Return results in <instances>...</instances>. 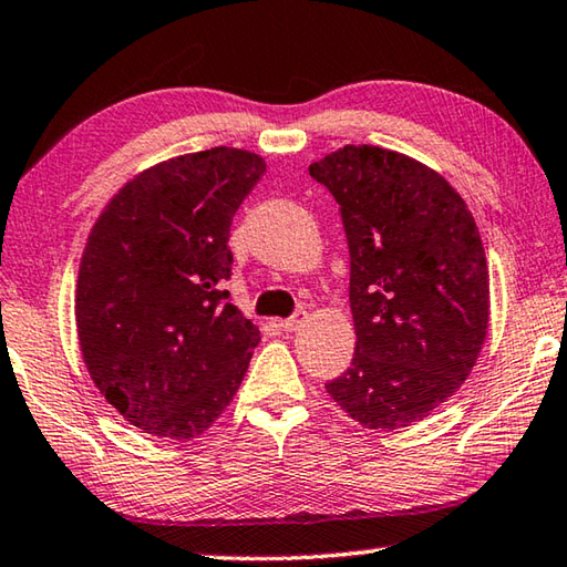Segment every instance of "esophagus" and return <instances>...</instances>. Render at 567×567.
I'll use <instances>...</instances> for the list:
<instances>
[{
	"mask_svg": "<svg viewBox=\"0 0 567 567\" xmlns=\"http://www.w3.org/2000/svg\"><path fill=\"white\" fill-rule=\"evenodd\" d=\"M306 323V311H299V313H293L291 319H284V321H278V326H281L284 331H299L301 326Z\"/></svg>",
	"mask_w": 567,
	"mask_h": 567,
	"instance_id": "1",
	"label": "esophagus"
}]
</instances>
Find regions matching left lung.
Masks as SVG:
<instances>
[{
	"label": "left lung",
	"mask_w": 567,
	"mask_h": 567,
	"mask_svg": "<svg viewBox=\"0 0 567 567\" xmlns=\"http://www.w3.org/2000/svg\"><path fill=\"white\" fill-rule=\"evenodd\" d=\"M309 172L339 202L351 251L355 353L326 393L363 429H405L449 401L481 355V231L463 196L401 152L346 144Z\"/></svg>",
	"instance_id": "8db88e82"
}]
</instances>
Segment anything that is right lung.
<instances>
[{"label":"right lung","instance_id":"1","mask_svg":"<svg viewBox=\"0 0 567 567\" xmlns=\"http://www.w3.org/2000/svg\"><path fill=\"white\" fill-rule=\"evenodd\" d=\"M266 172L214 146L144 168L109 198L76 278V333L106 403L156 439L192 441L241 385L258 326L228 303V231Z\"/></svg>","mask_w":567,"mask_h":567}]
</instances>
